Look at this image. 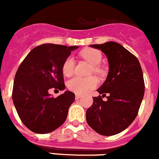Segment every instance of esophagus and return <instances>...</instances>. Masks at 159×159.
Returning a JSON list of instances; mask_svg holds the SVG:
<instances>
[{
    "label": "esophagus",
    "mask_w": 159,
    "mask_h": 159,
    "mask_svg": "<svg viewBox=\"0 0 159 159\" xmlns=\"http://www.w3.org/2000/svg\"><path fill=\"white\" fill-rule=\"evenodd\" d=\"M81 98V95L80 94H75V99L76 100H78V99H80V98Z\"/></svg>",
    "instance_id": "34e87169"
}]
</instances>
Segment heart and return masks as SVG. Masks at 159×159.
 Masks as SVG:
<instances>
[{
  "label": "heart",
  "mask_w": 159,
  "mask_h": 159,
  "mask_svg": "<svg viewBox=\"0 0 159 159\" xmlns=\"http://www.w3.org/2000/svg\"><path fill=\"white\" fill-rule=\"evenodd\" d=\"M80 55L83 58L93 66V71L96 73L101 72V68L98 65L102 60V55L101 52L96 49H86L81 51ZM75 61L72 56H69L62 65V72L66 76H69L72 74L74 70ZM98 85V80L95 77L83 78L80 76H75L69 80L67 83V87L71 91L78 94H82L88 92L91 89L94 88Z\"/></svg>",
  "instance_id": "1"
}]
</instances>
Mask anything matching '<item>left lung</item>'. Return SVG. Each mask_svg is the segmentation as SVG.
<instances>
[{
	"label": "left lung",
	"mask_w": 159,
	"mask_h": 159,
	"mask_svg": "<svg viewBox=\"0 0 159 159\" xmlns=\"http://www.w3.org/2000/svg\"><path fill=\"white\" fill-rule=\"evenodd\" d=\"M90 47L101 50L107 56L108 73L97 91L109 95L93 98L87 110L89 126L98 134L112 136L125 130L137 117L144 94L143 72L138 59L120 43L110 41Z\"/></svg>",
	"instance_id": "8db88e82"
}]
</instances>
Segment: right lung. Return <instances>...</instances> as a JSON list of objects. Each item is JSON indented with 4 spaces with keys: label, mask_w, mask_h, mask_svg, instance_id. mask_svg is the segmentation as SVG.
<instances>
[{
    "label": "right lung",
    "mask_w": 159,
    "mask_h": 159,
    "mask_svg": "<svg viewBox=\"0 0 159 159\" xmlns=\"http://www.w3.org/2000/svg\"><path fill=\"white\" fill-rule=\"evenodd\" d=\"M78 48L43 43L33 48L18 69L13 103L22 122L33 132L48 134L66 121L75 94L66 90L54 98L48 90H65L62 65L71 51Z\"/></svg>",
    "instance_id": "obj_1"
}]
</instances>
